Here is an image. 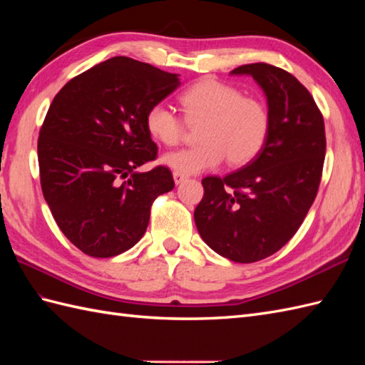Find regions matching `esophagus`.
Returning <instances> with one entry per match:
<instances>
[{"label": "esophagus", "mask_w": 365, "mask_h": 365, "mask_svg": "<svg viewBox=\"0 0 365 365\" xmlns=\"http://www.w3.org/2000/svg\"><path fill=\"white\" fill-rule=\"evenodd\" d=\"M174 182L178 185V183H182L183 180H187V178H188V175L187 174H180V173H175V170H174Z\"/></svg>", "instance_id": "34e87169"}]
</instances>
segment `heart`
I'll return each instance as SVG.
<instances>
[{
    "label": "heart",
    "mask_w": 365,
    "mask_h": 365,
    "mask_svg": "<svg viewBox=\"0 0 365 365\" xmlns=\"http://www.w3.org/2000/svg\"><path fill=\"white\" fill-rule=\"evenodd\" d=\"M180 105L188 123L202 122L200 144L169 152L163 163L175 173L196 174L220 166L227 158L232 166H242L257 155L267 141L269 113L260 98L243 96L242 91L216 78H202L180 94ZM149 135L165 145L182 141V119L163 103H153L145 113Z\"/></svg>",
    "instance_id": "heart-1"
}]
</instances>
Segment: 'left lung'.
Masks as SVG:
<instances>
[{
	"label": "left lung",
	"instance_id": "obj_1",
	"mask_svg": "<svg viewBox=\"0 0 365 365\" xmlns=\"http://www.w3.org/2000/svg\"><path fill=\"white\" fill-rule=\"evenodd\" d=\"M230 73L251 75L265 92L269 131L246 166L202 178L195 221L215 252L252 263L281 250L304 221L320 187L327 136L314 97L292 73L265 63Z\"/></svg>",
	"mask_w": 365,
	"mask_h": 365
}]
</instances>
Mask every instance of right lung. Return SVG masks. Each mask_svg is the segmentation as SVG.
Segmentation results:
<instances>
[{
    "label": "right lung",
    "mask_w": 365,
    "mask_h": 365,
    "mask_svg": "<svg viewBox=\"0 0 365 365\" xmlns=\"http://www.w3.org/2000/svg\"><path fill=\"white\" fill-rule=\"evenodd\" d=\"M178 75L115 56L61 89L38 131L41 187L63 234L91 257L133 247L150 207L174 188L166 166L136 168L157 158L145 113L174 92Z\"/></svg>",
    "instance_id": "1"
}]
</instances>
